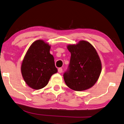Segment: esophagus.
Masks as SVG:
<instances>
[{"label":"esophagus","instance_id":"obj_1","mask_svg":"<svg viewBox=\"0 0 124 124\" xmlns=\"http://www.w3.org/2000/svg\"><path fill=\"white\" fill-rule=\"evenodd\" d=\"M58 72L60 73V74L62 73V68H59V69H58Z\"/></svg>","mask_w":124,"mask_h":124}]
</instances>
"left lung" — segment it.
Here are the masks:
<instances>
[{
  "label": "left lung",
  "instance_id": "left-lung-1",
  "mask_svg": "<svg viewBox=\"0 0 124 124\" xmlns=\"http://www.w3.org/2000/svg\"><path fill=\"white\" fill-rule=\"evenodd\" d=\"M71 53L69 70L64 72L67 86L75 91H84L94 86L102 71L98 54L88 41L81 40L76 44H69Z\"/></svg>",
  "mask_w": 124,
  "mask_h": 124
}]
</instances>
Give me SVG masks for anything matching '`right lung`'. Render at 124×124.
<instances>
[{"label": "right lung", "mask_w": 124, "mask_h": 124, "mask_svg": "<svg viewBox=\"0 0 124 124\" xmlns=\"http://www.w3.org/2000/svg\"><path fill=\"white\" fill-rule=\"evenodd\" d=\"M50 49V45L43 40H38L30 45L22 61L21 67L22 77L33 89L44 88L52 75L58 71Z\"/></svg>", "instance_id": "add662e5"}]
</instances>
